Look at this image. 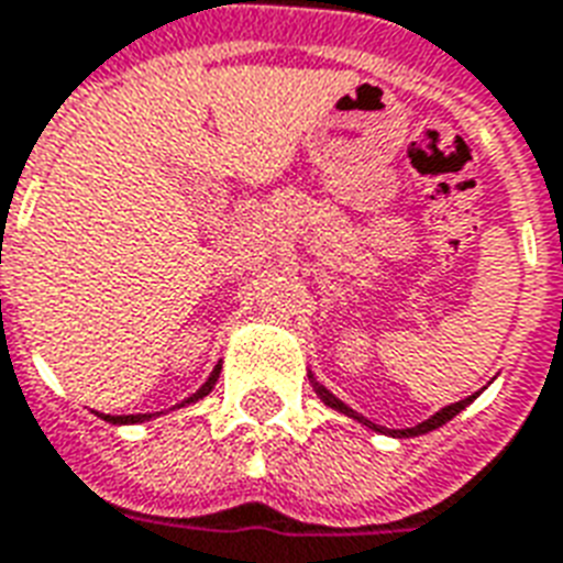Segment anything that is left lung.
I'll list each match as a JSON object with an SVG mask.
<instances>
[{"label": "left lung", "mask_w": 563, "mask_h": 563, "mask_svg": "<svg viewBox=\"0 0 563 563\" xmlns=\"http://www.w3.org/2000/svg\"><path fill=\"white\" fill-rule=\"evenodd\" d=\"M307 375H310V384H312V389H316V396H319L321 401H324V405L333 407V410H336V413H345V416H349V419H354V422L366 424V428H372V431H377V434L396 437V440H401V437H419V434H428V431H437V428H443L445 422H452L454 416L461 413V410H466V407H470L472 401H475V398L482 396V393H472V396H466V398H463V401H454V405H445L443 410H437L434 416H428V419H424V422L413 424V428H384V424L368 422L366 416H360L357 410H351V407L345 405V401H342V398H336V396H333V393H330L328 386L319 384V380H316V375H312V372H307Z\"/></svg>", "instance_id": "obj_1"}]
</instances>
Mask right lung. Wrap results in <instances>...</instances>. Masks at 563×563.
<instances>
[{"label": "right lung", "instance_id": "obj_1", "mask_svg": "<svg viewBox=\"0 0 563 563\" xmlns=\"http://www.w3.org/2000/svg\"><path fill=\"white\" fill-rule=\"evenodd\" d=\"M218 375H221V363H218V366L212 368V375L206 377V384L200 386V389H197L195 396H188L186 401H183V405H177V407L195 405V401H200V398L209 396V393H212V386L218 384ZM97 416H100V419H106V422H111V424H141V422H150V419H153V416H158V413H135V416H111V413H97Z\"/></svg>", "mask_w": 563, "mask_h": 563}]
</instances>
